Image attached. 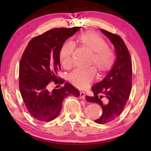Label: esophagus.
<instances>
[{"label":"esophagus","mask_w":151,"mask_h":151,"mask_svg":"<svg viewBox=\"0 0 151 151\" xmlns=\"http://www.w3.org/2000/svg\"><path fill=\"white\" fill-rule=\"evenodd\" d=\"M79 98L81 99H84L85 98V93L83 91L80 92V96H79Z\"/></svg>","instance_id":"34e87169"}]
</instances>
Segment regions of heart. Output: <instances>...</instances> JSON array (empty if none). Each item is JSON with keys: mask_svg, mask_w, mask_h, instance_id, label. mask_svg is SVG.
Masks as SVG:
<instances>
[{"mask_svg": "<svg viewBox=\"0 0 151 151\" xmlns=\"http://www.w3.org/2000/svg\"><path fill=\"white\" fill-rule=\"evenodd\" d=\"M77 41L83 48L90 52L92 58L90 65L94 66L99 76H103L109 72L114 62V55L109 49L107 42L100 36L92 31H86L78 36ZM74 45L65 42L59 52L60 63L65 68L73 65ZM93 67L85 69L78 68L68 75L70 83L76 87L83 88L94 81L96 71Z\"/></svg>", "mask_w": 151, "mask_h": 151, "instance_id": "obj_1", "label": "heart"}]
</instances>
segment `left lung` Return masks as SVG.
Here are the masks:
<instances>
[{
	"mask_svg": "<svg viewBox=\"0 0 151 151\" xmlns=\"http://www.w3.org/2000/svg\"><path fill=\"white\" fill-rule=\"evenodd\" d=\"M115 48L116 58L111 70L101 82L92 86L93 96H86L91 103L100 104L103 114L94 122L104 124L117 118L123 111L132 86V62L126 45L119 35L100 29Z\"/></svg>",
	"mask_w": 151,
	"mask_h": 151,
	"instance_id": "obj_1",
	"label": "left lung"
}]
</instances>
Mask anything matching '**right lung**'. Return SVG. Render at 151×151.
Here are the masks:
<instances>
[{"label": "right lung", "instance_id": "add662e5", "mask_svg": "<svg viewBox=\"0 0 151 151\" xmlns=\"http://www.w3.org/2000/svg\"><path fill=\"white\" fill-rule=\"evenodd\" d=\"M80 27L57 28L34 37L25 48L19 65V88L28 111L33 118L49 122L57 117L67 96H80L77 88L58 78L59 52L64 42ZM64 84L49 91L50 81Z\"/></svg>", "mask_w": 151, "mask_h": 151}]
</instances>
